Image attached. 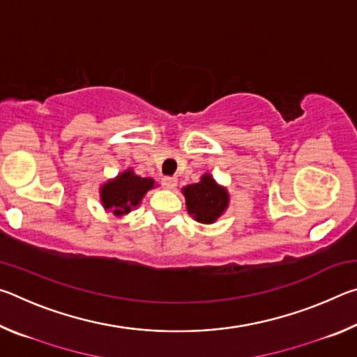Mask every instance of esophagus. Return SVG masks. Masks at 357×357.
Returning a JSON list of instances; mask_svg holds the SVG:
<instances>
[{
  "mask_svg": "<svg viewBox=\"0 0 357 357\" xmlns=\"http://www.w3.org/2000/svg\"><path fill=\"white\" fill-rule=\"evenodd\" d=\"M176 184H178V179L174 178V176H164L162 178V185L165 187V189H174V187H176Z\"/></svg>",
  "mask_w": 357,
  "mask_h": 357,
  "instance_id": "esophagus-1",
  "label": "esophagus"
}]
</instances>
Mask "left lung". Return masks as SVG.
<instances>
[{
	"mask_svg": "<svg viewBox=\"0 0 357 357\" xmlns=\"http://www.w3.org/2000/svg\"><path fill=\"white\" fill-rule=\"evenodd\" d=\"M183 193L187 211L200 223H214L228 208L227 189L217 184L209 173L203 174L200 183L185 185Z\"/></svg>",
	"mask_w": 357,
	"mask_h": 357,
	"instance_id": "8db88e82",
	"label": "left lung"
}]
</instances>
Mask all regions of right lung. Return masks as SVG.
Masks as SVG:
<instances>
[{
    "label": "right lung",
    "mask_w": 357,
    "mask_h": 357,
    "mask_svg": "<svg viewBox=\"0 0 357 357\" xmlns=\"http://www.w3.org/2000/svg\"><path fill=\"white\" fill-rule=\"evenodd\" d=\"M153 178H142L130 170L119 173L116 178L107 181L100 187L102 206L107 211H112L114 215L129 214L132 209L142 203L146 192L153 189Z\"/></svg>",
    "instance_id": "obj_1"
}]
</instances>
